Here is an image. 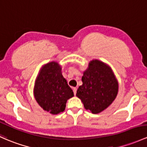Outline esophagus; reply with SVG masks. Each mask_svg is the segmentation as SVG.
Listing matches in <instances>:
<instances>
[{
    "instance_id": "34e87169",
    "label": "esophagus",
    "mask_w": 147,
    "mask_h": 147,
    "mask_svg": "<svg viewBox=\"0 0 147 147\" xmlns=\"http://www.w3.org/2000/svg\"><path fill=\"white\" fill-rule=\"evenodd\" d=\"M73 92H74V94H76V93H77V88L76 87H74L73 88Z\"/></svg>"
}]
</instances>
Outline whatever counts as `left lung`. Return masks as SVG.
<instances>
[{
  "label": "left lung",
  "mask_w": 147,
  "mask_h": 147,
  "mask_svg": "<svg viewBox=\"0 0 147 147\" xmlns=\"http://www.w3.org/2000/svg\"><path fill=\"white\" fill-rule=\"evenodd\" d=\"M82 85L76 96L81 99L86 110L99 113L107 109L116 98L118 82L109 65L99 60H92L83 72Z\"/></svg>",
  "instance_id": "obj_1"
}]
</instances>
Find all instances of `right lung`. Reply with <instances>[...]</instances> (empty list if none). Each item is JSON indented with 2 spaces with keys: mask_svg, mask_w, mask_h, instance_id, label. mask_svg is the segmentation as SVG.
Here are the masks:
<instances>
[{
  "mask_svg": "<svg viewBox=\"0 0 147 147\" xmlns=\"http://www.w3.org/2000/svg\"><path fill=\"white\" fill-rule=\"evenodd\" d=\"M34 96L38 104L53 115L65 111L67 101L74 94L58 63L52 61L41 67L35 80Z\"/></svg>",
  "mask_w": 147,
  "mask_h": 147,
  "instance_id": "obj_1",
  "label": "right lung"
}]
</instances>
